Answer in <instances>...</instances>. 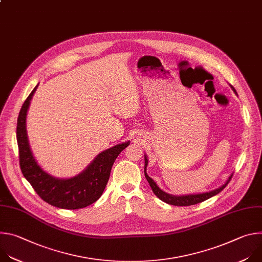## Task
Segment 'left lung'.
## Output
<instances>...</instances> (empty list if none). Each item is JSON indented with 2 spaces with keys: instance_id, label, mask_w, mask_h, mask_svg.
Here are the masks:
<instances>
[{
  "instance_id": "8db88e82",
  "label": "left lung",
  "mask_w": 262,
  "mask_h": 262,
  "mask_svg": "<svg viewBox=\"0 0 262 262\" xmlns=\"http://www.w3.org/2000/svg\"><path fill=\"white\" fill-rule=\"evenodd\" d=\"M146 166H147V158L145 157V170H144L145 177H146L147 181L149 182V184H150L155 195L157 197H159L162 201H164L168 204H171V205H175V206H190V205H195V204H198L200 202H203V201L211 198L212 196H215L220 192H222L224 188H226V185L229 183V181L232 178V175H231L225 184L222 185L221 188H219L214 191L208 192V193H203V194H198V195H188V196H172V195H169V194L165 193L164 191H162L157 185V183L154 181V179L147 175Z\"/></svg>"
}]
</instances>
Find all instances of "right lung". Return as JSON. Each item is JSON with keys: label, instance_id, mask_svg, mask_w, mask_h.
Returning a JSON list of instances; mask_svg holds the SVG:
<instances>
[{"label": "right lung", "instance_id": "right-lung-1", "mask_svg": "<svg viewBox=\"0 0 262 262\" xmlns=\"http://www.w3.org/2000/svg\"><path fill=\"white\" fill-rule=\"evenodd\" d=\"M37 87L38 85L25 100L17 118L16 139L23 175L37 195L53 206L64 209H79L89 206L102 195L110 178L112 166L119 154L129 145V142L118 144L100 152L88 168L76 177L58 179L49 175L35 161L26 130L27 111Z\"/></svg>", "mask_w": 262, "mask_h": 262}]
</instances>
